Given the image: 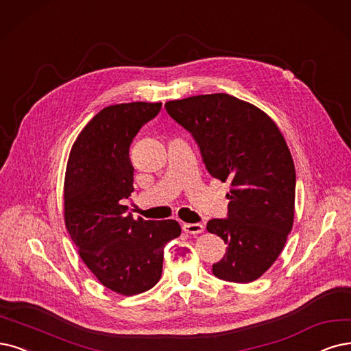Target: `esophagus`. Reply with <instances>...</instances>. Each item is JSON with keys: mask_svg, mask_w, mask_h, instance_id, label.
I'll return each instance as SVG.
<instances>
[{"mask_svg": "<svg viewBox=\"0 0 351 351\" xmlns=\"http://www.w3.org/2000/svg\"><path fill=\"white\" fill-rule=\"evenodd\" d=\"M182 228H184L185 232H189V234H201V232L204 231V226L199 224V223H195V224L185 223L182 226Z\"/></svg>", "mask_w": 351, "mask_h": 351, "instance_id": "obj_1", "label": "esophagus"}]
</instances>
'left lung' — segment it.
I'll return each mask as SVG.
<instances>
[{"label":"left lung","mask_w":351,"mask_h":351,"mask_svg":"<svg viewBox=\"0 0 351 351\" xmlns=\"http://www.w3.org/2000/svg\"><path fill=\"white\" fill-rule=\"evenodd\" d=\"M165 107L195 140L208 173L231 184L227 217L206 223L227 244L213 274L227 282L256 280L275 263L293 224L296 175L287 141L263 111L228 94Z\"/></svg>","instance_id":"1"}]
</instances>
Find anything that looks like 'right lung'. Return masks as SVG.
Listing matches in <instances>:
<instances>
[{
	"label": "right lung",
	"mask_w": 351,
	"mask_h": 351,
	"mask_svg": "<svg viewBox=\"0 0 351 351\" xmlns=\"http://www.w3.org/2000/svg\"><path fill=\"white\" fill-rule=\"evenodd\" d=\"M160 110L162 102L101 110L73 143L64 176V224L75 247L104 287L127 296L159 282L165 245L180 236L175 219H134L123 205L134 191L130 146Z\"/></svg>",
	"instance_id": "add662e5"
}]
</instances>
